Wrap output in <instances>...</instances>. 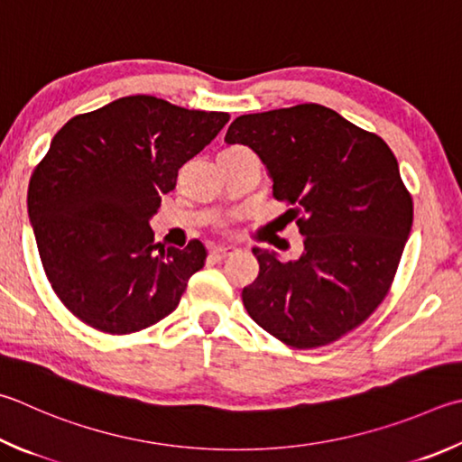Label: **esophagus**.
<instances>
[{
    "label": "esophagus",
    "mask_w": 462,
    "mask_h": 462,
    "mask_svg": "<svg viewBox=\"0 0 462 462\" xmlns=\"http://www.w3.org/2000/svg\"><path fill=\"white\" fill-rule=\"evenodd\" d=\"M236 253H238V250L234 246H217V248L212 250V253H209V258H212V260H226V258L236 254Z\"/></svg>",
    "instance_id": "1"
}]
</instances>
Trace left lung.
<instances>
[{"instance_id":"left-lung-1","label":"left lung","mask_w":462,"mask_h":462,"mask_svg":"<svg viewBox=\"0 0 462 462\" xmlns=\"http://www.w3.org/2000/svg\"><path fill=\"white\" fill-rule=\"evenodd\" d=\"M226 143L258 153L273 194L305 236L299 260L254 248L248 315L284 346L315 349L354 331L390 292L414 204L382 137L323 105L242 115Z\"/></svg>"}]
</instances>
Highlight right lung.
I'll return each mask as SVG.
<instances>
[{
    "instance_id": "1",
    "label": "right lung",
    "mask_w": 462,
    "mask_h": 462,
    "mask_svg": "<svg viewBox=\"0 0 462 462\" xmlns=\"http://www.w3.org/2000/svg\"><path fill=\"white\" fill-rule=\"evenodd\" d=\"M228 119L135 95L56 133L30 178L28 214L48 282L82 323L129 335L175 311L206 248L155 245L149 217Z\"/></svg>"
}]
</instances>
